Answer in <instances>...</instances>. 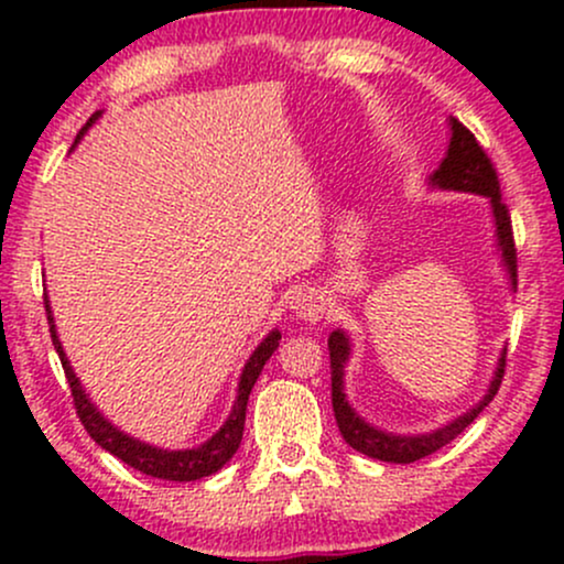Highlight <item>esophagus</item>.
Masks as SVG:
<instances>
[{"mask_svg":"<svg viewBox=\"0 0 564 564\" xmlns=\"http://www.w3.org/2000/svg\"><path fill=\"white\" fill-rule=\"evenodd\" d=\"M289 307L302 321H318L323 315V296L315 289H300L289 296Z\"/></svg>","mask_w":564,"mask_h":564,"instance_id":"esophagus-1","label":"esophagus"}]
</instances>
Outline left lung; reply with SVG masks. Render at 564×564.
Masks as SVG:
<instances>
[{
    "mask_svg": "<svg viewBox=\"0 0 564 564\" xmlns=\"http://www.w3.org/2000/svg\"><path fill=\"white\" fill-rule=\"evenodd\" d=\"M451 127V140L445 159L440 161V166L430 174L432 191H456V193H471V196L488 198L490 215H494V238H496V254L501 260L503 273H507L509 289L517 291V254H514V238H511V219L507 206L501 204V193H498V177L490 159L485 156L480 142L475 140V134L458 119H448ZM328 355H332V403H334V416L339 424L341 437L347 440L349 448L364 453L368 458H379V462L390 464H411L419 458L430 456L448 445L453 437L462 435L467 426L475 422L477 413H482V408L494 400V394L501 387L503 377V358H507V349H501L498 355V364L494 368V377H490L488 390L475 405L467 408L462 416L451 419L448 424L437 426V430L422 432V435H400V432H387L381 426L366 422L352 403L347 400L345 392V368L349 364V355H352V339L345 328H334L328 334Z\"/></svg>",
    "mask_w": 564,
    "mask_h": 564,
    "instance_id": "left-lung-1",
    "label": "left lung"
}]
</instances>
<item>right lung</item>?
<instances>
[{
    "instance_id": "right-lung-1",
    "label": "right lung",
    "mask_w": 564,
    "mask_h": 564,
    "mask_svg": "<svg viewBox=\"0 0 564 564\" xmlns=\"http://www.w3.org/2000/svg\"><path fill=\"white\" fill-rule=\"evenodd\" d=\"M100 116H102V111H97L93 119L87 121V127L76 134L74 148L79 145V140L87 134V129L93 127ZM74 148H70V151H74ZM44 307H47L53 345L57 349V355H61L63 371H66L70 394H74L76 413H79L84 430L89 432V437H93L100 448L113 453L116 458H121V462L129 464L132 469L142 471V475H151V477H159V480H170V482L200 480V477L215 475V471H219L225 464L230 462L232 453L238 451V445H241V437H243L246 403H249L251 387H254V381L260 379L264 364H268L270 355L278 349V341H281V332H278V328H273V332L264 336L260 345L254 347V352L249 355V360H246L241 379H238L236 403H232L230 416L225 419L223 426H219V430L209 440H206V443L196 445V448L172 451V448H161V445L145 443V440H140V437L127 435V432L119 430L111 419H106V413H102L100 408L93 403V398H89L87 390L82 387L74 366H70V360L66 358V349H63L61 339H57V328H55V318H53V307H50V296H44Z\"/></svg>"
}]
</instances>
